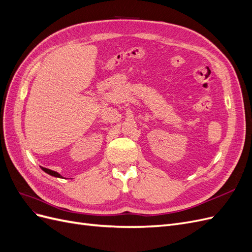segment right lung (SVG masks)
Instances as JSON below:
<instances>
[{"label": "right lung", "mask_w": 252, "mask_h": 252, "mask_svg": "<svg viewBox=\"0 0 252 252\" xmlns=\"http://www.w3.org/2000/svg\"><path fill=\"white\" fill-rule=\"evenodd\" d=\"M41 168H42V170H43V171H45L46 173H48V174L52 175V177H56V178H63L62 175H61L60 173H58L57 171L50 170V169H48V168H44V167H41Z\"/></svg>", "instance_id": "right-lung-1"}]
</instances>
